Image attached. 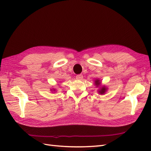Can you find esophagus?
I'll return each mask as SVG.
<instances>
[{
    "instance_id": "1",
    "label": "esophagus",
    "mask_w": 151,
    "mask_h": 151,
    "mask_svg": "<svg viewBox=\"0 0 151 151\" xmlns=\"http://www.w3.org/2000/svg\"><path fill=\"white\" fill-rule=\"evenodd\" d=\"M76 78L77 79L82 80V79H83V76L82 75V74H78V75H77V76H76Z\"/></svg>"
}]
</instances>
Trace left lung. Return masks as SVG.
<instances>
[{"label": "left lung", "mask_w": 151, "mask_h": 151, "mask_svg": "<svg viewBox=\"0 0 151 151\" xmlns=\"http://www.w3.org/2000/svg\"><path fill=\"white\" fill-rule=\"evenodd\" d=\"M100 83H101V82H99V80L96 79V80L95 81V84L96 85L97 87H98V86L100 85ZM106 89L105 88V87L103 86V88L99 91V93L100 94H104L105 92H106Z\"/></svg>", "instance_id": "obj_1"}]
</instances>
